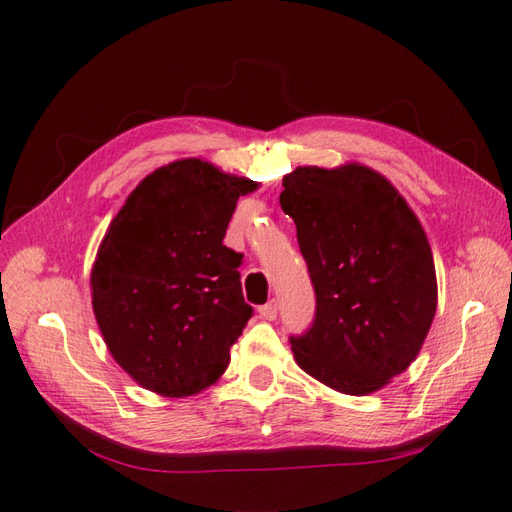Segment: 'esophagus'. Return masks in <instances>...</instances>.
Instances as JSON below:
<instances>
[{
	"mask_svg": "<svg viewBox=\"0 0 512 512\" xmlns=\"http://www.w3.org/2000/svg\"><path fill=\"white\" fill-rule=\"evenodd\" d=\"M259 317L266 321H275L277 319V301H268L266 306H259Z\"/></svg>",
	"mask_w": 512,
	"mask_h": 512,
	"instance_id": "1",
	"label": "esophagus"
}]
</instances>
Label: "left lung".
I'll return each mask as SVG.
<instances>
[{
  "mask_svg": "<svg viewBox=\"0 0 512 512\" xmlns=\"http://www.w3.org/2000/svg\"><path fill=\"white\" fill-rule=\"evenodd\" d=\"M279 202L317 297L310 328L290 336L297 365L341 394L378 391L416 361L436 317V266L416 213L356 162L297 167Z\"/></svg>",
  "mask_w": 512,
  "mask_h": 512,
  "instance_id": "1",
  "label": "left lung"
}]
</instances>
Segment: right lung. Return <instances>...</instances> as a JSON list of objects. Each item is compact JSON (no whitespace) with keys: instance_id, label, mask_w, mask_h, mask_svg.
Listing matches in <instances>:
<instances>
[{"instance_id":"right-lung-1","label":"right lung","mask_w":512,"mask_h":512,"mask_svg":"<svg viewBox=\"0 0 512 512\" xmlns=\"http://www.w3.org/2000/svg\"><path fill=\"white\" fill-rule=\"evenodd\" d=\"M257 182L184 158L129 193L92 266V308L107 350L140 387L167 398L213 385L253 317L242 253L224 246L239 195Z\"/></svg>"}]
</instances>
